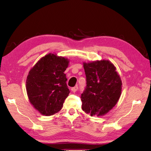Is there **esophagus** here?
<instances>
[{
    "label": "esophagus",
    "mask_w": 151,
    "mask_h": 151,
    "mask_svg": "<svg viewBox=\"0 0 151 151\" xmlns=\"http://www.w3.org/2000/svg\"><path fill=\"white\" fill-rule=\"evenodd\" d=\"M71 90H72V91L73 93H76V91L78 90V86H75V87H74V88H72V89H71Z\"/></svg>",
    "instance_id": "esophagus-1"
}]
</instances>
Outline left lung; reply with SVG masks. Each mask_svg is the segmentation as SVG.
Listing matches in <instances>:
<instances>
[{
  "instance_id": "left-lung-1",
  "label": "left lung",
  "mask_w": 151,
  "mask_h": 151,
  "mask_svg": "<svg viewBox=\"0 0 151 151\" xmlns=\"http://www.w3.org/2000/svg\"><path fill=\"white\" fill-rule=\"evenodd\" d=\"M86 86L81 94L82 108L91 116H102L115 106L122 93V81L109 60L84 63Z\"/></svg>"
}]
</instances>
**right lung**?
<instances>
[{"label":"right lung","mask_w":151,"mask_h":151,"mask_svg":"<svg viewBox=\"0 0 151 151\" xmlns=\"http://www.w3.org/2000/svg\"><path fill=\"white\" fill-rule=\"evenodd\" d=\"M67 58L49 53L31 68L26 79V91L31 104L41 114L51 116L63 107L70 91L64 72Z\"/></svg>","instance_id":"obj_1"}]
</instances>
